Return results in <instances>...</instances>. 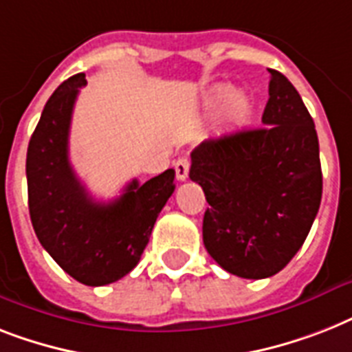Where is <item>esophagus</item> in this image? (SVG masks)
I'll return each mask as SVG.
<instances>
[{"label":"esophagus","instance_id":"34e87169","mask_svg":"<svg viewBox=\"0 0 352 352\" xmlns=\"http://www.w3.org/2000/svg\"><path fill=\"white\" fill-rule=\"evenodd\" d=\"M190 173V159L188 157H179L175 161V175L179 181H186Z\"/></svg>","mask_w":352,"mask_h":352}]
</instances>
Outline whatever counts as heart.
I'll return each instance as SVG.
<instances>
[{
	"label": "heart",
	"instance_id": "1",
	"mask_svg": "<svg viewBox=\"0 0 352 352\" xmlns=\"http://www.w3.org/2000/svg\"><path fill=\"white\" fill-rule=\"evenodd\" d=\"M208 111H221L224 108L226 122L233 128L244 126L253 113V102L244 92H233L230 87H217L211 90L208 101Z\"/></svg>",
	"mask_w": 352,
	"mask_h": 352
}]
</instances>
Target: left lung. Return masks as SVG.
I'll return each instance as SVG.
<instances>
[{
  "mask_svg": "<svg viewBox=\"0 0 352 352\" xmlns=\"http://www.w3.org/2000/svg\"><path fill=\"white\" fill-rule=\"evenodd\" d=\"M264 126L208 139L191 153L190 179L210 208L202 239L231 275H276L302 248L322 201L315 122L296 88L271 70Z\"/></svg>",
  "mask_w": 352,
  "mask_h": 352,
  "instance_id": "1",
  "label": "left lung"
}]
</instances>
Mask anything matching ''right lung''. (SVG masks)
Masks as SVG:
<instances>
[{
	"label": "right lung",
	"mask_w": 352,
	"mask_h": 352,
	"mask_svg": "<svg viewBox=\"0 0 352 352\" xmlns=\"http://www.w3.org/2000/svg\"><path fill=\"white\" fill-rule=\"evenodd\" d=\"M85 85V74L72 76L43 108L27 151L28 211L37 239L63 271L85 285H107L139 264L175 190V170L144 184L133 179L116 201H94L68 159L74 104Z\"/></svg>",
	"instance_id": "obj_1"
}]
</instances>
